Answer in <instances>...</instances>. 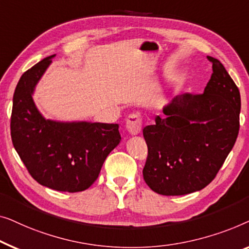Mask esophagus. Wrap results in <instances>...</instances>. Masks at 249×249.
I'll list each match as a JSON object with an SVG mask.
<instances>
[{
  "instance_id": "1",
  "label": "esophagus",
  "mask_w": 249,
  "mask_h": 249,
  "mask_svg": "<svg viewBox=\"0 0 249 249\" xmlns=\"http://www.w3.org/2000/svg\"><path fill=\"white\" fill-rule=\"evenodd\" d=\"M126 128L132 135H138L142 129V120L138 114L129 115L126 120Z\"/></svg>"
}]
</instances>
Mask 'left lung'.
<instances>
[{
    "label": "left lung",
    "instance_id": "1",
    "mask_svg": "<svg viewBox=\"0 0 249 249\" xmlns=\"http://www.w3.org/2000/svg\"><path fill=\"white\" fill-rule=\"evenodd\" d=\"M202 94H178L163 118L143 128L148 159L143 178L161 195L201 191L214 179L239 131L240 93L219 59Z\"/></svg>",
    "mask_w": 249,
    "mask_h": 249
}]
</instances>
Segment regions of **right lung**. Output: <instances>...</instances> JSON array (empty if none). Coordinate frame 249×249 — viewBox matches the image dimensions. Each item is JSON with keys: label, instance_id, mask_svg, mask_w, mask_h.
Returning a JSON list of instances; mask_svg holds the SVG:
<instances>
[{"label": "right lung", "instance_id": "obj_1", "mask_svg": "<svg viewBox=\"0 0 249 249\" xmlns=\"http://www.w3.org/2000/svg\"><path fill=\"white\" fill-rule=\"evenodd\" d=\"M55 55L21 76L13 94L11 138L35 180L59 192L85 191L94 183L107 156L120 144L118 124L47 120L34 92Z\"/></svg>", "mask_w": 249, "mask_h": 249}]
</instances>
